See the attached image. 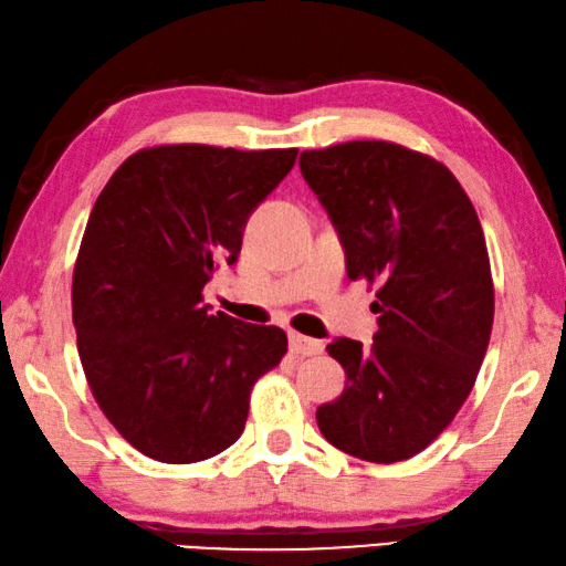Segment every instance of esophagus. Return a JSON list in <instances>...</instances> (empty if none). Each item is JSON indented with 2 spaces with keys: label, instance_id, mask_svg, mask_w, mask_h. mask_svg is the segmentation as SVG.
<instances>
[{
  "label": "esophagus",
  "instance_id": "esophagus-1",
  "mask_svg": "<svg viewBox=\"0 0 566 566\" xmlns=\"http://www.w3.org/2000/svg\"><path fill=\"white\" fill-rule=\"evenodd\" d=\"M290 352L297 356H315L323 352V344L315 338L302 336V333H290Z\"/></svg>",
  "mask_w": 566,
  "mask_h": 566
}]
</instances>
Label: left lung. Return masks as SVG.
<instances>
[{
    "instance_id": "1",
    "label": "left lung",
    "mask_w": 566,
    "mask_h": 566,
    "mask_svg": "<svg viewBox=\"0 0 566 566\" xmlns=\"http://www.w3.org/2000/svg\"><path fill=\"white\" fill-rule=\"evenodd\" d=\"M300 169L338 230L348 280L379 286L374 344H328L346 389L317 408V428L356 459H410L451 423L488 352L495 290L480 218L441 161L397 143L302 150Z\"/></svg>"
}]
</instances>
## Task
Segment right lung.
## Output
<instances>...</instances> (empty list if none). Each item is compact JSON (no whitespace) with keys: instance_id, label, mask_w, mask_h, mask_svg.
I'll return each mask as SVG.
<instances>
[{"instance_id":"add662e5","label":"right lung","mask_w":566,"mask_h":566,"mask_svg":"<svg viewBox=\"0 0 566 566\" xmlns=\"http://www.w3.org/2000/svg\"><path fill=\"white\" fill-rule=\"evenodd\" d=\"M294 158L143 148L92 207L71 286L78 359L109 423L150 459L192 464L233 446L253 385L286 354L282 328L210 315L202 290L235 264L245 222Z\"/></svg>"}]
</instances>
